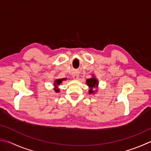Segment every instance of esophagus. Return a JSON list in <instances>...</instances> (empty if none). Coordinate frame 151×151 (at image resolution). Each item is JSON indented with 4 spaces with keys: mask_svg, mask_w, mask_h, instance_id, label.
Returning <instances> with one entry per match:
<instances>
[{
    "mask_svg": "<svg viewBox=\"0 0 151 151\" xmlns=\"http://www.w3.org/2000/svg\"><path fill=\"white\" fill-rule=\"evenodd\" d=\"M78 77L79 76L78 74H76V73H74V74H73V78L74 79H78Z\"/></svg>",
    "mask_w": 151,
    "mask_h": 151,
    "instance_id": "1",
    "label": "esophagus"
}]
</instances>
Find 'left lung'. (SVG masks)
<instances>
[{
    "instance_id": "obj_1",
    "label": "left lung",
    "mask_w": 151,
    "mask_h": 151,
    "mask_svg": "<svg viewBox=\"0 0 151 151\" xmlns=\"http://www.w3.org/2000/svg\"><path fill=\"white\" fill-rule=\"evenodd\" d=\"M86 83L90 88V89L89 90V94L95 93V91H93V88L98 87L99 81L97 80V79H96L95 77H93L91 78L87 79Z\"/></svg>"
}]
</instances>
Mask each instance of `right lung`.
<instances>
[{
    "mask_svg": "<svg viewBox=\"0 0 151 151\" xmlns=\"http://www.w3.org/2000/svg\"><path fill=\"white\" fill-rule=\"evenodd\" d=\"M63 80H65V79H56V80H55V91H56V93L59 92L60 90L57 88V86L60 84L62 83V81Z\"/></svg>",
    "mask_w": 151,
    "mask_h": 151,
    "instance_id": "add662e5",
    "label": "right lung"
}]
</instances>
